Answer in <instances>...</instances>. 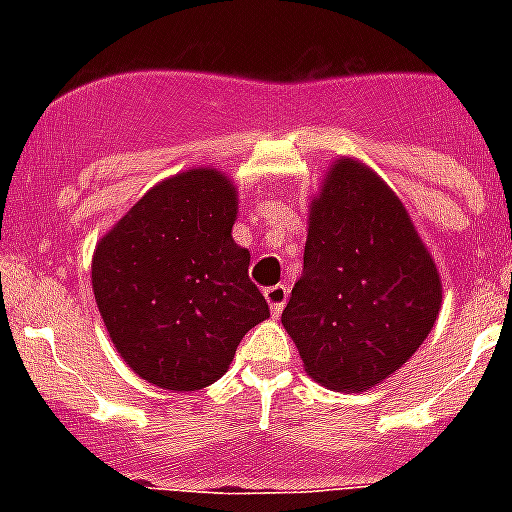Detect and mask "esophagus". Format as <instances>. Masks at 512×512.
Masks as SVG:
<instances>
[{"instance_id": "1", "label": "esophagus", "mask_w": 512, "mask_h": 512, "mask_svg": "<svg viewBox=\"0 0 512 512\" xmlns=\"http://www.w3.org/2000/svg\"><path fill=\"white\" fill-rule=\"evenodd\" d=\"M287 295H289V289L284 287V284H274V287L264 289V297L266 302H269L271 315H274V318H279V312H282L284 305H287Z\"/></svg>"}]
</instances>
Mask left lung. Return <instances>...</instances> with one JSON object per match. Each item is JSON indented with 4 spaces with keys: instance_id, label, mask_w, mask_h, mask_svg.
Listing matches in <instances>:
<instances>
[{
    "instance_id": "obj_1",
    "label": "left lung",
    "mask_w": 512,
    "mask_h": 512,
    "mask_svg": "<svg viewBox=\"0 0 512 512\" xmlns=\"http://www.w3.org/2000/svg\"><path fill=\"white\" fill-rule=\"evenodd\" d=\"M438 310L436 264L400 197L369 166L336 161L282 312L305 372L328 390H369L418 351Z\"/></svg>"
}]
</instances>
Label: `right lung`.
<instances>
[{"label": "right lung", "instance_id": "1", "mask_svg": "<svg viewBox=\"0 0 512 512\" xmlns=\"http://www.w3.org/2000/svg\"><path fill=\"white\" fill-rule=\"evenodd\" d=\"M238 192L215 169L148 189L97 243L92 287L117 354L161 390L194 392L228 372L269 305L233 241Z\"/></svg>", "mask_w": 512, "mask_h": 512}]
</instances>
